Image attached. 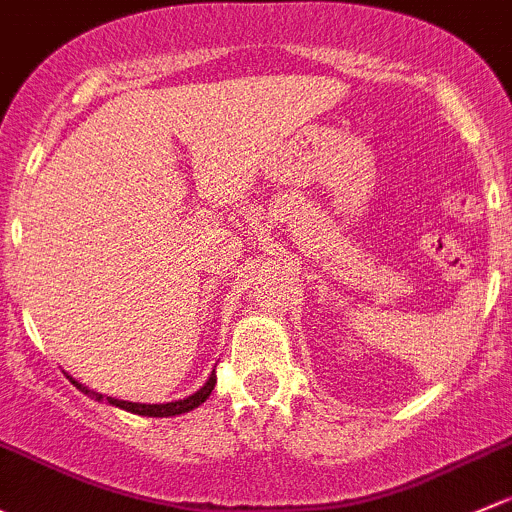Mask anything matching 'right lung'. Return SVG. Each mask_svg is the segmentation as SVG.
<instances>
[{
  "mask_svg": "<svg viewBox=\"0 0 512 512\" xmlns=\"http://www.w3.org/2000/svg\"><path fill=\"white\" fill-rule=\"evenodd\" d=\"M68 380H71V383H73L75 387H78L80 392H85V395L95 397V400H98V402L102 400V395H100V392H93V390H88V387H85V385H80L78 380H73L71 375H68ZM213 387H215V370H213V373H211V378L206 380V385L201 387V390H198V392H193V395L184 397V400L166 402V405H142V402L115 400V397H105V400L110 402V405L120 407V410H127V412H132V414H144V417H176V414L191 412V410H196L198 405H203V402H206L208 397H211Z\"/></svg>",
  "mask_w": 512,
  "mask_h": 512,
  "instance_id": "add662e5",
  "label": "right lung"
}]
</instances>
